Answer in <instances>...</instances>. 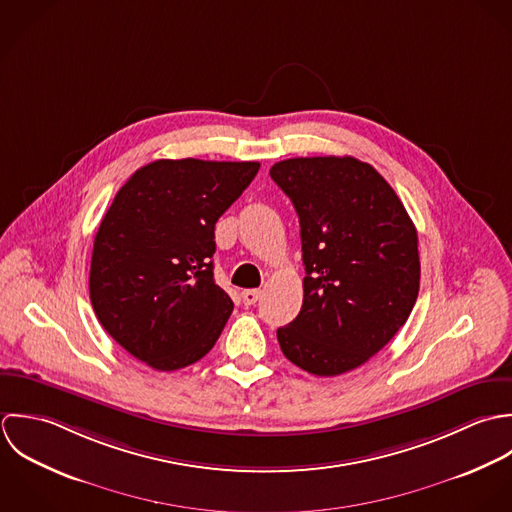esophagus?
<instances>
[{
    "instance_id": "34e87169",
    "label": "esophagus",
    "mask_w": 512,
    "mask_h": 512,
    "mask_svg": "<svg viewBox=\"0 0 512 512\" xmlns=\"http://www.w3.org/2000/svg\"><path fill=\"white\" fill-rule=\"evenodd\" d=\"M259 297H261V291H259V289H247V291L241 293V299H243V305H245V307L255 305V303L259 301Z\"/></svg>"
}]
</instances>
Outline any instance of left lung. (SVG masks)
Wrapping results in <instances>:
<instances>
[{
  "label": "left lung",
  "instance_id": "8db88e82",
  "mask_svg": "<svg viewBox=\"0 0 512 512\" xmlns=\"http://www.w3.org/2000/svg\"><path fill=\"white\" fill-rule=\"evenodd\" d=\"M303 241V307L277 330L283 354L314 376L350 372L406 324L419 293L417 231L392 186L352 156L271 168Z\"/></svg>",
  "mask_w": 512,
  "mask_h": 512
}]
</instances>
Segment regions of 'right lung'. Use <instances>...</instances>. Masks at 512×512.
<instances>
[{"label": "right lung", "mask_w": 512, "mask_h": 512, "mask_svg": "<svg viewBox=\"0 0 512 512\" xmlns=\"http://www.w3.org/2000/svg\"><path fill=\"white\" fill-rule=\"evenodd\" d=\"M259 162L156 160L118 190L95 237L89 291L104 330L160 372L213 348L233 301L213 281L215 223Z\"/></svg>", "instance_id": "add662e5"}]
</instances>
